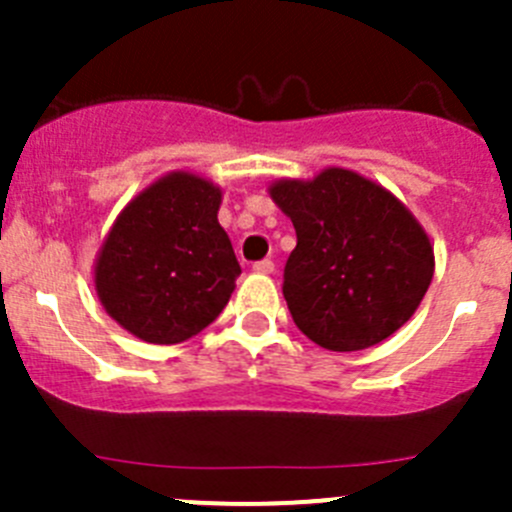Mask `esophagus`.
I'll return each instance as SVG.
<instances>
[{
	"mask_svg": "<svg viewBox=\"0 0 512 512\" xmlns=\"http://www.w3.org/2000/svg\"><path fill=\"white\" fill-rule=\"evenodd\" d=\"M253 271H256V274H274V261L271 259L256 261V264H253Z\"/></svg>",
	"mask_w": 512,
	"mask_h": 512,
	"instance_id": "34e87169",
	"label": "esophagus"
}]
</instances>
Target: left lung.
I'll list each match as a JSON object with an SVG mask.
<instances>
[{
    "label": "left lung",
    "instance_id": "8db88e82",
    "mask_svg": "<svg viewBox=\"0 0 512 512\" xmlns=\"http://www.w3.org/2000/svg\"><path fill=\"white\" fill-rule=\"evenodd\" d=\"M269 192L295 225L282 292L310 341L361 351L408 323L433 279V246L408 207L346 169Z\"/></svg>",
    "mask_w": 512,
    "mask_h": 512
}]
</instances>
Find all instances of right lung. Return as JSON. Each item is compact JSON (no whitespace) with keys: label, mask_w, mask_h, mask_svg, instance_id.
Here are the masks:
<instances>
[{"label":"right lung","mask_w":512,"mask_h":512,"mask_svg":"<svg viewBox=\"0 0 512 512\" xmlns=\"http://www.w3.org/2000/svg\"><path fill=\"white\" fill-rule=\"evenodd\" d=\"M223 194L176 174L140 192L112 225L94 284L110 318L148 343H182L223 312L241 274L220 223Z\"/></svg>","instance_id":"obj_1"}]
</instances>
